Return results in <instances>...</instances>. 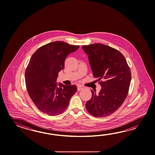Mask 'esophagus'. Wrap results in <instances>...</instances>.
<instances>
[{
	"mask_svg": "<svg viewBox=\"0 0 155 155\" xmlns=\"http://www.w3.org/2000/svg\"><path fill=\"white\" fill-rule=\"evenodd\" d=\"M84 86L82 85H78V91H80V90H81L82 89H84Z\"/></svg>",
	"mask_w": 155,
	"mask_h": 155,
	"instance_id": "esophagus-1",
	"label": "esophagus"
}]
</instances>
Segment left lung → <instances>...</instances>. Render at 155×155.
I'll use <instances>...</instances> for the list:
<instances>
[{"label":"left lung","mask_w":155,"mask_h":155,"mask_svg":"<svg viewBox=\"0 0 155 155\" xmlns=\"http://www.w3.org/2000/svg\"><path fill=\"white\" fill-rule=\"evenodd\" d=\"M89 58L93 76L101 86L98 95L86 103L87 111L95 117H106L119 109L128 95L131 73L125 58L119 50L100 43L82 46Z\"/></svg>","instance_id":"1"}]
</instances>
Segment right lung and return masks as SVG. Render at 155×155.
<instances>
[{
    "mask_svg": "<svg viewBox=\"0 0 155 155\" xmlns=\"http://www.w3.org/2000/svg\"><path fill=\"white\" fill-rule=\"evenodd\" d=\"M79 47L54 41L40 47L31 56L25 73V84L29 95L40 111L56 116L66 110L77 86L61 83L58 86L56 80L64 68L66 56Z\"/></svg>",
    "mask_w": 155,
    "mask_h": 155,
    "instance_id": "1",
    "label": "right lung"
}]
</instances>
